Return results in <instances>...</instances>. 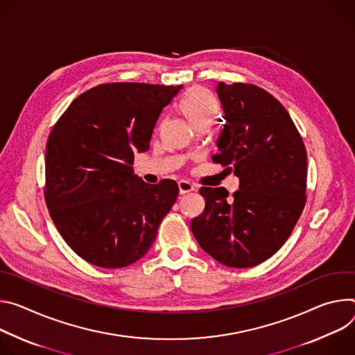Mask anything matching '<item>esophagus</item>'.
<instances>
[{"mask_svg":"<svg viewBox=\"0 0 355 355\" xmlns=\"http://www.w3.org/2000/svg\"><path fill=\"white\" fill-rule=\"evenodd\" d=\"M178 186H179V193H180V194L190 193V191H193V190L196 189V186L191 184V183L187 182V180H180V182L178 183Z\"/></svg>","mask_w":355,"mask_h":355,"instance_id":"1","label":"esophagus"}]
</instances>
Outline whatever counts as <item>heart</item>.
<instances>
[{
  "label": "heart",
  "instance_id": "1",
  "mask_svg": "<svg viewBox=\"0 0 355 355\" xmlns=\"http://www.w3.org/2000/svg\"><path fill=\"white\" fill-rule=\"evenodd\" d=\"M180 110L189 123L196 128L200 124H211L218 112L214 96L205 87H193L180 100Z\"/></svg>",
  "mask_w": 355,
  "mask_h": 355
}]
</instances>
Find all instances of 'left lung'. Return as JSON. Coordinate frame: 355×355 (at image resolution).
<instances>
[{"label":"left lung","mask_w":355,"mask_h":355,"mask_svg":"<svg viewBox=\"0 0 355 355\" xmlns=\"http://www.w3.org/2000/svg\"><path fill=\"white\" fill-rule=\"evenodd\" d=\"M224 128L213 161L234 171L240 189L202 187L205 211L191 220L199 245L231 268L255 266L289 239L306 205L307 155L289 112L245 83L217 86Z\"/></svg>","instance_id":"1"}]
</instances>
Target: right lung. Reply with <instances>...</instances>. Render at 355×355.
Here are the masks:
<instances>
[{
    "instance_id": "right-lung-1",
    "label": "right lung",
    "mask_w": 355,
    "mask_h": 355,
    "mask_svg": "<svg viewBox=\"0 0 355 355\" xmlns=\"http://www.w3.org/2000/svg\"><path fill=\"white\" fill-rule=\"evenodd\" d=\"M180 89L100 85L74 98L53 127L45 157L46 206L66 244L89 263L124 268L142 258L175 205V180L148 184L132 164Z\"/></svg>"
}]
</instances>
